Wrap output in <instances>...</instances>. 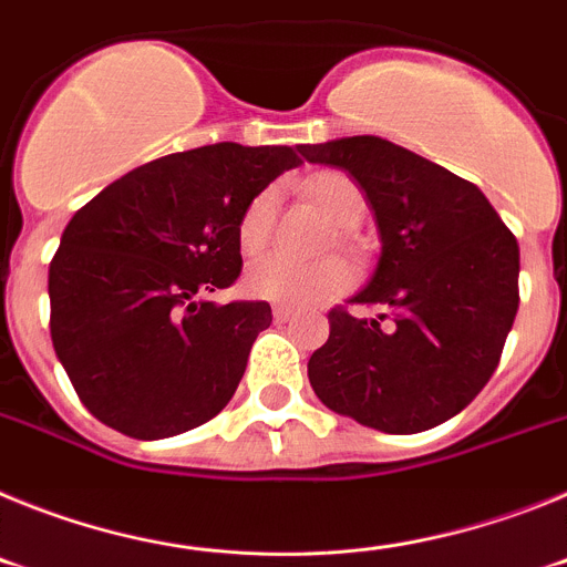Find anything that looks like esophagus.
I'll list each match as a JSON object with an SVG mask.
<instances>
[{
    "instance_id": "34e87169",
    "label": "esophagus",
    "mask_w": 567,
    "mask_h": 567,
    "mask_svg": "<svg viewBox=\"0 0 567 567\" xmlns=\"http://www.w3.org/2000/svg\"><path fill=\"white\" fill-rule=\"evenodd\" d=\"M292 309L289 307H275L272 309V318H275V323H287V320H292Z\"/></svg>"
}]
</instances>
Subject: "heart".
Returning <instances> with one entry per match:
<instances>
[{
  "mask_svg": "<svg viewBox=\"0 0 567 567\" xmlns=\"http://www.w3.org/2000/svg\"><path fill=\"white\" fill-rule=\"evenodd\" d=\"M309 195L329 221L340 229H354L365 213L363 189L343 173H320L309 184ZM278 209L275 187L260 189L244 207L238 218V247L244 255H258L269 244ZM352 284V269L343 260H318V264H298L284 255H264L252 260L244 272V289L252 298L275 300L287 307H315L343 292Z\"/></svg>",
  "mask_w": 567,
  "mask_h": 567,
  "instance_id": "1",
  "label": "heart"
}]
</instances>
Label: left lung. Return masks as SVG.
Wrapping results in <instances>:
<instances>
[{"label": "left lung", "instance_id": "8db88e82", "mask_svg": "<svg viewBox=\"0 0 567 567\" xmlns=\"http://www.w3.org/2000/svg\"><path fill=\"white\" fill-rule=\"evenodd\" d=\"M298 150L352 175L380 233L378 267L349 303L383 312H329V340L309 358L315 394L389 434L452 420L483 392L514 327L517 238L480 187L378 135Z\"/></svg>", "mask_w": 567, "mask_h": 567}]
</instances>
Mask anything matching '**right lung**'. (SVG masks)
Wrapping results in <instances>:
<instances>
[{"mask_svg":"<svg viewBox=\"0 0 567 567\" xmlns=\"http://www.w3.org/2000/svg\"><path fill=\"white\" fill-rule=\"evenodd\" d=\"M298 164L292 147L209 144L135 167L70 218L50 260V338L93 417L162 440L229 403L272 309L204 295L240 275L244 207Z\"/></svg>","mask_w":567,"mask_h":567,"instance_id":"1","label":"right lung"}]
</instances>
